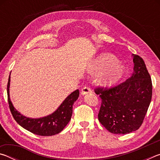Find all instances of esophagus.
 Returning a JSON list of instances; mask_svg holds the SVG:
<instances>
[{
	"label": "esophagus",
	"instance_id": "34e87169",
	"mask_svg": "<svg viewBox=\"0 0 160 160\" xmlns=\"http://www.w3.org/2000/svg\"><path fill=\"white\" fill-rule=\"evenodd\" d=\"M90 92H92V89L88 86L84 87V88L82 89V90H81V94H82V95H85V94L90 93Z\"/></svg>",
	"mask_w": 160,
	"mask_h": 160
}]
</instances>
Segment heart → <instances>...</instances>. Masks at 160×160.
I'll return each mask as SVG.
<instances>
[{
  "instance_id": "b5f03b06",
  "label": "heart",
  "mask_w": 160,
  "mask_h": 160,
  "mask_svg": "<svg viewBox=\"0 0 160 160\" xmlns=\"http://www.w3.org/2000/svg\"><path fill=\"white\" fill-rule=\"evenodd\" d=\"M124 66L109 53H103L98 56L90 66V72H98L97 79L103 85H112L122 78Z\"/></svg>"
}]
</instances>
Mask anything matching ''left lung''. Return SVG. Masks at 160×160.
I'll use <instances>...</instances> for the list:
<instances>
[{
  "instance_id": "8db88e82",
  "label": "left lung",
  "mask_w": 160,
  "mask_h": 160,
  "mask_svg": "<svg viewBox=\"0 0 160 160\" xmlns=\"http://www.w3.org/2000/svg\"><path fill=\"white\" fill-rule=\"evenodd\" d=\"M133 72L125 82L110 88H98L102 104L98 119L113 134H127L141 126L150 106L152 84L143 59L132 54Z\"/></svg>"
}]
</instances>
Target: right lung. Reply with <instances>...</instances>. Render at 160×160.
I'll return each mask as SVG.
<instances>
[{"mask_svg":"<svg viewBox=\"0 0 160 160\" xmlns=\"http://www.w3.org/2000/svg\"><path fill=\"white\" fill-rule=\"evenodd\" d=\"M10 82V74L7 86L8 101L13 118L19 125L32 133L42 136H51L63 131L71 118L72 105L79 97V90H76L68 96L56 111L51 114L39 118H31L22 115L13 107L9 94Z\"/></svg>","mask_w":160,"mask_h":160,"instance_id":"right-lung-1","label":"right lung"}]
</instances>
